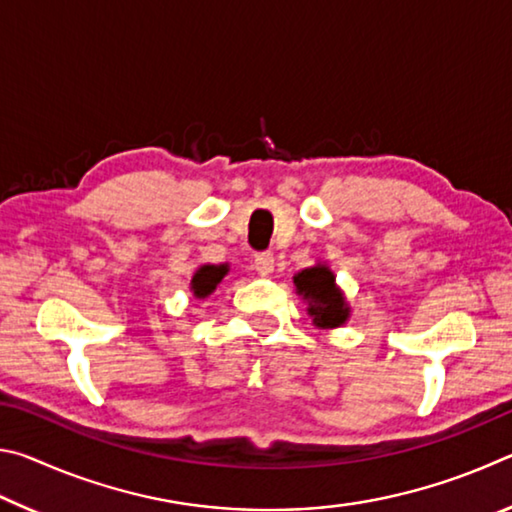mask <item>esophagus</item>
I'll list each match as a JSON object with an SVG mask.
<instances>
[{
    "label": "esophagus",
    "mask_w": 512,
    "mask_h": 512,
    "mask_svg": "<svg viewBox=\"0 0 512 512\" xmlns=\"http://www.w3.org/2000/svg\"><path fill=\"white\" fill-rule=\"evenodd\" d=\"M273 264H275V259H273V255L271 253H257L255 255V268L259 273H271L273 271Z\"/></svg>",
    "instance_id": "1"
}]
</instances>
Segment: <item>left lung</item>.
<instances>
[{
	"instance_id": "left-lung-1",
	"label": "left lung",
	"mask_w": 512,
	"mask_h": 512,
	"mask_svg": "<svg viewBox=\"0 0 512 512\" xmlns=\"http://www.w3.org/2000/svg\"><path fill=\"white\" fill-rule=\"evenodd\" d=\"M298 293L309 300V314L318 327H339L348 318V307L336 289L334 275L327 266L305 268L293 277Z\"/></svg>"
}]
</instances>
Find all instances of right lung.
I'll list each match as a JSON object with an SVG mask.
<instances>
[{"label": "right lung", "instance_id": "obj_1", "mask_svg": "<svg viewBox=\"0 0 512 512\" xmlns=\"http://www.w3.org/2000/svg\"><path fill=\"white\" fill-rule=\"evenodd\" d=\"M228 273V266L221 264V266H201L194 275L192 280V289H194V296L198 298H205L210 296V293L216 289V284L223 280V275Z\"/></svg>", "mask_w": 512, "mask_h": 512}]
</instances>
